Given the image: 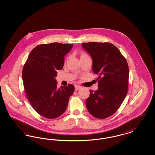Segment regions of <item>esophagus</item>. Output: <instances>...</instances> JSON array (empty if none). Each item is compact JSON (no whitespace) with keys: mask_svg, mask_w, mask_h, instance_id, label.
Here are the masks:
<instances>
[{"mask_svg":"<svg viewBox=\"0 0 155 155\" xmlns=\"http://www.w3.org/2000/svg\"><path fill=\"white\" fill-rule=\"evenodd\" d=\"M81 88V87L80 85H75V90L78 91L79 89Z\"/></svg>","mask_w":155,"mask_h":155,"instance_id":"obj_1","label":"esophagus"}]
</instances>
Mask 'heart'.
<instances>
[{
	"instance_id": "heart-1",
	"label": "heart",
	"mask_w": 155,
	"mask_h": 155,
	"mask_svg": "<svg viewBox=\"0 0 155 155\" xmlns=\"http://www.w3.org/2000/svg\"><path fill=\"white\" fill-rule=\"evenodd\" d=\"M82 55H86V54H82ZM82 55H81V56H82Z\"/></svg>"
}]
</instances>
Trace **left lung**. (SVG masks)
I'll return each mask as SVG.
<instances>
[{"instance_id": "left-lung-1", "label": "left lung", "mask_w": 155, "mask_h": 155, "mask_svg": "<svg viewBox=\"0 0 155 155\" xmlns=\"http://www.w3.org/2000/svg\"><path fill=\"white\" fill-rule=\"evenodd\" d=\"M82 46L91 55L92 71L98 75V89L89 91L87 108L96 118H107L116 112L127 95V62L118 48L110 43L88 42Z\"/></svg>"}]
</instances>
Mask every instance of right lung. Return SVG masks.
Listing matches in <instances>:
<instances>
[{
	"instance_id": "obj_1",
	"label": "right lung",
	"mask_w": 155,
	"mask_h": 155,
	"mask_svg": "<svg viewBox=\"0 0 155 155\" xmlns=\"http://www.w3.org/2000/svg\"><path fill=\"white\" fill-rule=\"evenodd\" d=\"M73 44L51 43L36 46L28 56L22 70L23 84L27 97L38 114L55 118L66 110L74 86L58 88L57 70L63 67L64 56Z\"/></svg>"
}]
</instances>
